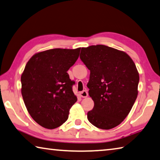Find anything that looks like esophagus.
<instances>
[{
  "instance_id": "esophagus-1",
  "label": "esophagus",
  "mask_w": 160,
  "mask_h": 160,
  "mask_svg": "<svg viewBox=\"0 0 160 160\" xmlns=\"http://www.w3.org/2000/svg\"><path fill=\"white\" fill-rule=\"evenodd\" d=\"M79 95H80V96L81 98H87L88 97V92L86 90H83V91H82V92H80L79 93Z\"/></svg>"
}]
</instances>
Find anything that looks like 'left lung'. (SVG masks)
Returning a JSON list of instances; mask_svg holds the SVG:
<instances>
[{
  "instance_id": "1",
  "label": "left lung",
  "mask_w": 160,
  "mask_h": 160,
  "mask_svg": "<svg viewBox=\"0 0 160 160\" xmlns=\"http://www.w3.org/2000/svg\"><path fill=\"white\" fill-rule=\"evenodd\" d=\"M80 59L90 70L88 83L92 110L90 122L98 128L110 130L130 113L138 95L139 72L126 52L103 45L82 48Z\"/></svg>"
}]
</instances>
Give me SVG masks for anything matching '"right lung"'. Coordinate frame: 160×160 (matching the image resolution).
I'll return each instance as SVG.
<instances>
[{"instance_id": "obj_1", "label": "right lung", "mask_w": 160, "mask_h": 160, "mask_svg": "<svg viewBox=\"0 0 160 160\" xmlns=\"http://www.w3.org/2000/svg\"><path fill=\"white\" fill-rule=\"evenodd\" d=\"M80 48L47 50L35 53L21 75V94L32 118L40 126L55 129L68 120L77 101L74 82L67 71L75 64Z\"/></svg>"}]
</instances>
